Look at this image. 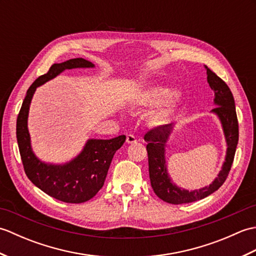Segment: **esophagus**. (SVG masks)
<instances>
[{
    "mask_svg": "<svg viewBox=\"0 0 256 256\" xmlns=\"http://www.w3.org/2000/svg\"><path fill=\"white\" fill-rule=\"evenodd\" d=\"M126 142H128V144L136 143V142H138V138H135L134 135H132V134H128V135H126Z\"/></svg>",
    "mask_w": 256,
    "mask_h": 256,
    "instance_id": "34e87169",
    "label": "esophagus"
}]
</instances>
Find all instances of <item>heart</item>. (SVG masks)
<instances>
[{
  "instance_id": "b5f03b06",
  "label": "heart",
  "mask_w": 256,
  "mask_h": 256,
  "mask_svg": "<svg viewBox=\"0 0 256 256\" xmlns=\"http://www.w3.org/2000/svg\"><path fill=\"white\" fill-rule=\"evenodd\" d=\"M182 99L180 91H174L165 86L154 84L140 90L135 96V103L143 108H157L154 118L157 122L165 121Z\"/></svg>"
}]
</instances>
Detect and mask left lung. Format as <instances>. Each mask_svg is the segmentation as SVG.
<instances>
[{"mask_svg": "<svg viewBox=\"0 0 256 256\" xmlns=\"http://www.w3.org/2000/svg\"><path fill=\"white\" fill-rule=\"evenodd\" d=\"M204 68L206 70V81L214 94V104L216 106L211 110V113L219 118L226 143L224 162L218 175L208 186L194 190L184 189L174 182L167 170L166 146L175 130V124L162 125L146 133L144 140L148 142L146 150L148 154V172L152 188L157 197L168 204L194 202L214 194L226 182L234 158L238 140V124L234 98L224 80L212 72L206 66Z\"/></svg>", "mask_w": 256, "mask_h": 256, "instance_id": "1", "label": "left lung"}]
</instances>
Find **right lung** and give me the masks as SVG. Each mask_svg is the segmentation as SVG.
Instances as JSON below:
<instances>
[{
    "label": "right lung",
    "mask_w": 256,
    "mask_h": 256,
    "mask_svg": "<svg viewBox=\"0 0 256 256\" xmlns=\"http://www.w3.org/2000/svg\"><path fill=\"white\" fill-rule=\"evenodd\" d=\"M84 58L54 64L48 72L38 77L26 92L16 122V138L24 170L30 180L50 197L69 204H81L94 198L102 188L116 152L125 142V135L111 140L89 138L80 153L69 162L55 164L38 158L32 148L28 131V113L38 86L67 69L94 68Z\"/></svg>",
    "instance_id": "add662e5"
}]
</instances>
